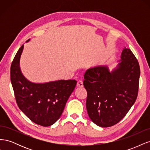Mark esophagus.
Instances as JSON below:
<instances>
[{
	"mask_svg": "<svg viewBox=\"0 0 150 150\" xmlns=\"http://www.w3.org/2000/svg\"><path fill=\"white\" fill-rule=\"evenodd\" d=\"M76 86H77V87H78V88H82V87H83V81H81V80L78 81V83H77V85Z\"/></svg>",
	"mask_w": 150,
	"mask_h": 150,
	"instance_id": "esophagus-1",
	"label": "esophagus"
}]
</instances>
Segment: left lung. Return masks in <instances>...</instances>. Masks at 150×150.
<instances>
[{"label": "left lung", "mask_w": 150, "mask_h": 150, "mask_svg": "<svg viewBox=\"0 0 150 150\" xmlns=\"http://www.w3.org/2000/svg\"><path fill=\"white\" fill-rule=\"evenodd\" d=\"M121 62L110 72L106 66L91 68L85 72L86 108L90 119L101 127L119 122L137 98L140 67L129 49L121 53Z\"/></svg>", "instance_id": "obj_1"}]
</instances>
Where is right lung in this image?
<instances>
[{"label":"right lung","mask_w":150,"mask_h":150,"mask_svg":"<svg viewBox=\"0 0 150 150\" xmlns=\"http://www.w3.org/2000/svg\"><path fill=\"white\" fill-rule=\"evenodd\" d=\"M23 48L24 44L18 50L11 66V81L16 103L32 121L42 126H49L61 116L77 81L59 80L45 84L29 82L22 74L19 67Z\"/></svg>","instance_id":"1"}]
</instances>
